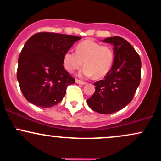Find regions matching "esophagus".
I'll return each instance as SVG.
<instances>
[{
    "mask_svg": "<svg viewBox=\"0 0 161 161\" xmlns=\"http://www.w3.org/2000/svg\"><path fill=\"white\" fill-rule=\"evenodd\" d=\"M75 82L78 83V84H81V85H86V82H84V81H82V80H79V79H76L75 80Z\"/></svg>",
    "mask_w": 161,
    "mask_h": 161,
    "instance_id": "obj_1",
    "label": "esophagus"
}]
</instances>
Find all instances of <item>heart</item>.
Returning <instances> with one entry per match:
<instances>
[{
	"instance_id": "heart-1",
	"label": "heart",
	"mask_w": 161,
	"mask_h": 161,
	"mask_svg": "<svg viewBox=\"0 0 161 161\" xmlns=\"http://www.w3.org/2000/svg\"><path fill=\"white\" fill-rule=\"evenodd\" d=\"M114 52L110 46L101 45L92 40H84L76 46L75 52L68 51L64 53L63 63L69 73H73L83 65L81 72L83 76H92L96 79L104 77L111 69Z\"/></svg>"
}]
</instances>
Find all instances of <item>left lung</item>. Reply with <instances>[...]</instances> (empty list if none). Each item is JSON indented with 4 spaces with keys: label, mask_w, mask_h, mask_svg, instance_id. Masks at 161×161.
Listing matches in <instances>:
<instances>
[{
    "label": "left lung",
    "mask_w": 161,
    "mask_h": 161,
    "mask_svg": "<svg viewBox=\"0 0 161 161\" xmlns=\"http://www.w3.org/2000/svg\"><path fill=\"white\" fill-rule=\"evenodd\" d=\"M104 42L114 45V60L103 80L94 83L95 92L87 100L89 108L102 114L115 113L132 101L141 80L142 62L132 45L119 36Z\"/></svg>",
    "instance_id": "left-lung-1"
}]
</instances>
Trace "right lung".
I'll return each instance as SVG.
<instances>
[{"label":"right lung","mask_w":161,"mask_h":161,"mask_svg":"<svg viewBox=\"0 0 161 161\" xmlns=\"http://www.w3.org/2000/svg\"><path fill=\"white\" fill-rule=\"evenodd\" d=\"M81 37L38 32L28 39L18 59L17 80L28 101L51 108L62 101L66 88L75 83L63 65V58Z\"/></svg>","instance_id":"obj_1"}]
</instances>
